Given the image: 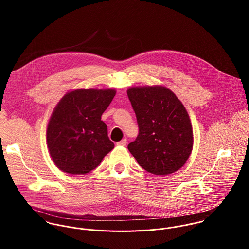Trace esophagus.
I'll return each mask as SVG.
<instances>
[{
  "label": "esophagus",
  "instance_id": "1",
  "mask_svg": "<svg viewBox=\"0 0 249 249\" xmlns=\"http://www.w3.org/2000/svg\"><path fill=\"white\" fill-rule=\"evenodd\" d=\"M126 143H127L126 140H125V139H123L122 141L117 142V145H119V146H125Z\"/></svg>",
  "mask_w": 249,
  "mask_h": 249
}]
</instances>
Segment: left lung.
I'll list each match as a JSON object with an SVG mask.
<instances>
[{
	"instance_id": "1",
	"label": "left lung",
	"mask_w": 249,
	"mask_h": 249,
	"mask_svg": "<svg viewBox=\"0 0 249 249\" xmlns=\"http://www.w3.org/2000/svg\"><path fill=\"white\" fill-rule=\"evenodd\" d=\"M127 96L139 126V134L127 145L128 150L150 174L177 172L187 162L194 144L186 108L173 91L161 85L130 87Z\"/></svg>"
}]
</instances>
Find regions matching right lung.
<instances>
[{
	"instance_id": "add662e5",
	"label": "right lung",
	"mask_w": 249,
	"mask_h": 249,
	"mask_svg": "<svg viewBox=\"0 0 249 249\" xmlns=\"http://www.w3.org/2000/svg\"><path fill=\"white\" fill-rule=\"evenodd\" d=\"M115 95L112 88L75 89L54 107L46 138L50 155L60 171L88 174L114 148L101 119Z\"/></svg>"
}]
</instances>
